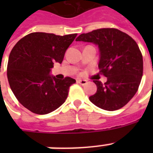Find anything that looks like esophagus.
<instances>
[{"label":"esophagus","mask_w":153,"mask_h":153,"mask_svg":"<svg viewBox=\"0 0 153 153\" xmlns=\"http://www.w3.org/2000/svg\"><path fill=\"white\" fill-rule=\"evenodd\" d=\"M77 82L79 84H81V85H86L87 83V81L86 80H84V79H78L77 80Z\"/></svg>","instance_id":"esophagus-1"}]
</instances>
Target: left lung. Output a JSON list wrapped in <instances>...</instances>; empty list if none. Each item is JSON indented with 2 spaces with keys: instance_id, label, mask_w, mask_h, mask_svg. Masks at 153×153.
Wrapping results in <instances>:
<instances>
[{
  "instance_id": "obj_1",
  "label": "left lung",
  "mask_w": 153,
  "mask_h": 153,
  "mask_svg": "<svg viewBox=\"0 0 153 153\" xmlns=\"http://www.w3.org/2000/svg\"><path fill=\"white\" fill-rule=\"evenodd\" d=\"M76 41L98 45L99 72L107 78L104 84L94 80L97 92L90 101L108 111L126 105L137 93L143 74L142 54L135 40L117 28H100L81 34Z\"/></svg>"
}]
</instances>
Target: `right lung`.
<instances>
[{"label":"right lung","instance_id":"1","mask_svg":"<svg viewBox=\"0 0 153 153\" xmlns=\"http://www.w3.org/2000/svg\"><path fill=\"white\" fill-rule=\"evenodd\" d=\"M77 34L56 36L32 32L16 44L7 67L10 88L23 106L36 114H47L64 103L75 79L49 75L54 62H62Z\"/></svg>","mask_w":153,"mask_h":153}]
</instances>
